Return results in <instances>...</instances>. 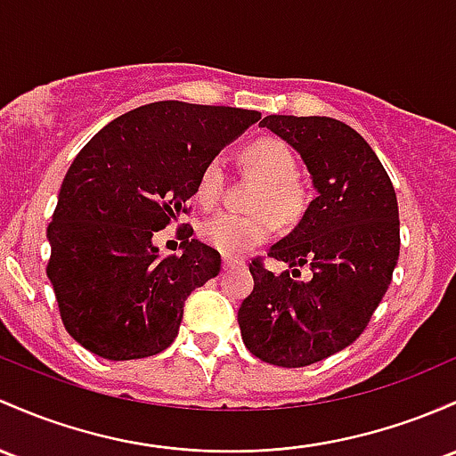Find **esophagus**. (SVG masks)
Returning a JSON list of instances; mask_svg holds the SVG:
<instances>
[{
    "label": "esophagus",
    "instance_id": "1",
    "mask_svg": "<svg viewBox=\"0 0 456 456\" xmlns=\"http://www.w3.org/2000/svg\"><path fill=\"white\" fill-rule=\"evenodd\" d=\"M236 259H232V257H223V268L224 270H229V268H232V266H236Z\"/></svg>",
    "mask_w": 456,
    "mask_h": 456
}]
</instances>
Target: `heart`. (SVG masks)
<instances>
[{"mask_svg": "<svg viewBox=\"0 0 456 456\" xmlns=\"http://www.w3.org/2000/svg\"><path fill=\"white\" fill-rule=\"evenodd\" d=\"M242 162L248 171L262 179L253 194L251 214L220 212L205 218L199 227L201 240L223 255H242L257 244L266 242L279 223H294L303 212V190L294 182L297 158L283 140L266 136L248 142L242 151ZM224 162L212 158L203 167L197 182V201L203 208L216 205L223 192Z\"/></svg>", "mask_w": 456, "mask_h": 456, "instance_id": "obj_1", "label": "heart"}]
</instances>
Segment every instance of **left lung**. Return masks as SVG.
<instances>
[{"mask_svg":"<svg viewBox=\"0 0 456 456\" xmlns=\"http://www.w3.org/2000/svg\"><path fill=\"white\" fill-rule=\"evenodd\" d=\"M262 127L303 158L316 199L268 257L292 268L248 266L253 292L238 309L244 346L281 368H303L350 346L392 283L400 253L398 201L370 144L329 117L270 114ZM313 279L301 282L298 267Z\"/></svg>","mask_w":456,"mask_h":456,"instance_id":"obj_1","label":"left lung"}]
</instances>
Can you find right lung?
<instances>
[{
	"mask_svg": "<svg viewBox=\"0 0 456 456\" xmlns=\"http://www.w3.org/2000/svg\"><path fill=\"white\" fill-rule=\"evenodd\" d=\"M262 114L155 102L114 118L73 159L47 227V277L64 329L110 362L162 353L183 303L220 273V255L183 229V253L162 257L153 233L197 194L203 167Z\"/></svg>",
	"mask_w": 456,
	"mask_h": 456,
	"instance_id": "right-lung-1",
	"label": "right lung"
}]
</instances>
